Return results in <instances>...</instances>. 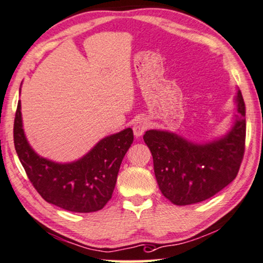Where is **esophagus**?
<instances>
[{
	"label": "esophagus",
	"instance_id": "obj_1",
	"mask_svg": "<svg viewBox=\"0 0 263 263\" xmlns=\"http://www.w3.org/2000/svg\"><path fill=\"white\" fill-rule=\"evenodd\" d=\"M148 126H150V123L146 118H139L133 125V133H135L136 137H140L147 130Z\"/></svg>",
	"mask_w": 263,
	"mask_h": 263
}]
</instances>
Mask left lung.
<instances>
[{
	"label": "left lung",
	"mask_w": 263,
	"mask_h": 263,
	"mask_svg": "<svg viewBox=\"0 0 263 263\" xmlns=\"http://www.w3.org/2000/svg\"><path fill=\"white\" fill-rule=\"evenodd\" d=\"M236 101L238 115L233 128L209 144H193L167 131L145 132L157 183L174 204L205 201L236 178L246 147V105L240 91Z\"/></svg>",
	"instance_id": "left-lung-1"
}]
</instances>
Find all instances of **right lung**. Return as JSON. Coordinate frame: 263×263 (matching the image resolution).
Listing matches in <instances>:
<instances>
[{
  "mask_svg": "<svg viewBox=\"0 0 263 263\" xmlns=\"http://www.w3.org/2000/svg\"><path fill=\"white\" fill-rule=\"evenodd\" d=\"M133 142L132 128L101 139L87 155L60 164L39 156L22 128L21 103L14 120V145L30 183L46 202L74 213H93L111 199L119 167Z\"/></svg>",
  "mask_w": 263,
  "mask_h": 263,
  "instance_id": "1",
  "label": "right lung"
}]
</instances>
